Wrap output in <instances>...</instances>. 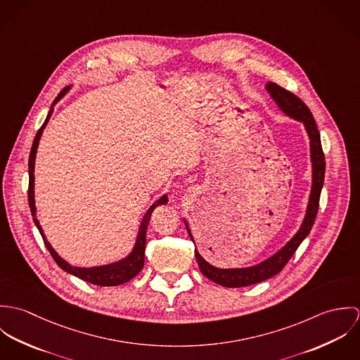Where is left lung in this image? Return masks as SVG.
I'll list each match as a JSON object with an SVG mask.
<instances>
[{"instance_id":"left-lung-1","label":"left lung","mask_w":360,"mask_h":360,"mask_svg":"<svg viewBox=\"0 0 360 360\" xmlns=\"http://www.w3.org/2000/svg\"><path fill=\"white\" fill-rule=\"evenodd\" d=\"M266 89L284 113H287L288 116H291L297 120L304 122V124H305V129H307L309 139H310V155H311V163H313L311 165L313 166L311 193H310L307 216H305V220H304L300 231L276 255L269 257L267 260L259 263L257 266L247 267V269H217V267L209 264L205 259L198 254V251H195V257H197L201 273L209 280H212L223 287H229V288H238V287H247V285L257 284V283L264 281V280L278 274L284 269V266L295 254V251L298 250L301 243L308 237V234L311 230V226L314 223V219H316V214L319 210L320 193H321L323 183H324V173H326L324 153L321 148L320 133L317 130V126H316V122L313 119L310 109L300 97H297L294 93L280 87L276 83H267ZM187 230L193 240L188 226H187Z\"/></svg>"}]
</instances>
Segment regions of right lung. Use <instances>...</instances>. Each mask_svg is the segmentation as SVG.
<instances>
[{
	"instance_id": "add662e5",
	"label": "right lung",
	"mask_w": 360,
	"mask_h": 360,
	"mask_svg": "<svg viewBox=\"0 0 360 360\" xmlns=\"http://www.w3.org/2000/svg\"><path fill=\"white\" fill-rule=\"evenodd\" d=\"M68 89H69V87H65V89L58 94V97H56L55 101L52 103V106L60 100V97L68 91ZM52 106L51 109H50V112H49V115H47V119L44 120L43 126L39 129V131H37V134H36V137H34V140H33L32 151H30V155H29V191H27V198H29V206H30V212H32L33 220H34V223H36V226H37V229H39V231H40V234H41V237H43V240H44V244H46L47 250L50 251V254H51V257H53V260L56 262V264H58L62 270H65V271H68V273H70V274H73V276H76V277H79V278H82V280H84V281H89V283L96 284V285H103V287L119 285V284L127 283L129 280H131L133 277H136V276L141 271V269L144 267L146 234H147V227H148V223H150V219H151V213L154 212V209L156 206L166 204V202H167V197L163 195L159 201H156V204H154V205L151 206V207L147 210V213H146V216H144V219H143V221H141L140 230H139L137 243H136V245H134V250H133V252H131L129 257H126V259H123V260H120V262H116V263H112V264L91 267V269L70 266L66 260H63L62 257H59V255L52 250L50 243L46 240V236H44V233H43V229H41L39 220L36 219V205H34V174H33V172H34V159H36L37 147H39V140H40V137H41V133H43V130H44V127H46V124H47L50 116H51Z\"/></svg>"
}]
</instances>
